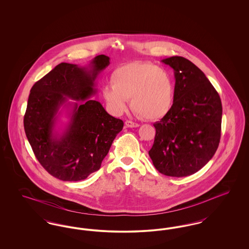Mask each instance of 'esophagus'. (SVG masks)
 Here are the masks:
<instances>
[{"instance_id": "obj_1", "label": "esophagus", "mask_w": 249, "mask_h": 249, "mask_svg": "<svg viewBox=\"0 0 249 249\" xmlns=\"http://www.w3.org/2000/svg\"><path fill=\"white\" fill-rule=\"evenodd\" d=\"M125 126L128 127V128H137V127H139V124L135 123L133 121H130V120H126L125 121Z\"/></svg>"}]
</instances>
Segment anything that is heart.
Instances as JSON below:
<instances>
[{"instance_id": "1", "label": "heart", "mask_w": 249, "mask_h": 249, "mask_svg": "<svg viewBox=\"0 0 249 249\" xmlns=\"http://www.w3.org/2000/svg\"><path fill=\"white\" fill-rule=\"evenodd\" d=\"M111 86L104 89V98L115 115L129 107L148 120L162 119L170 112L175 99L171 74L150 62L134 61L117 68L111 75Z\"/></svg>"}]
</instances>
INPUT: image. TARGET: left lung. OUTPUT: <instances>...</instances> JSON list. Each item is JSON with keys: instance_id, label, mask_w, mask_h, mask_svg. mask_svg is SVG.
<instances>
[{"instance_id": "left-lung-1", "label": "left lung", "mask_w": 249, "mask_h": 249, "mask_svg": "<svg viewBox=\"0 0 249 249\" xmlns=\"http://www.w3.org/2000/svg\"><path fill=\"white\" fill-rule=\"evenodd\" d=\"M175 71V99L170 112L154 123L148 151L155 168L167 177L195 174L215 153L221 135L220 97L205 74L189 59H162Z\"/></svg>"}]
</instances>
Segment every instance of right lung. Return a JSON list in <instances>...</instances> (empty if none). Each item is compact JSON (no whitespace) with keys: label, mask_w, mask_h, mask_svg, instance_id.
<instances>
[{"label":"right lung","mask_w":249,"mask_h":249,"mask_svg":"<svg viewBox=\"0 0 249 249\" xmlns=\"http://www.w3.org/2000/svg\"><path fill=\"white\" fill-rule=\"evenodd\" d=\"M99 55L90 69L61 62L32 88L24 115V130L36 159L48 174L62 181H80L98 171L123 121L110 116L103 106L89 99L96 93L94 81L110 63ZM73 104L71 120L61 135L53 128L60 106Z\"/></svg>","instance_id":"add662e5"}]
</instances>
